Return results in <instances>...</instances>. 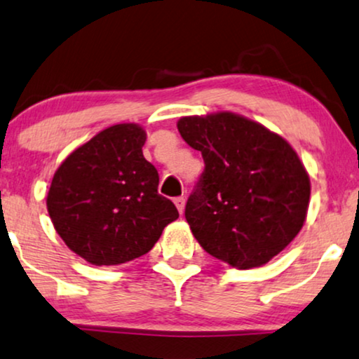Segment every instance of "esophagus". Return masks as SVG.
<instances>
[{"instance_id":"1","label":"esophagus","mask_w":359,"mask_h":359,"mask_svg":"<svg viewBox=\"0 0 359 359\" xmlns=\"http://www.w3.org/2000/svg\"><path fill=\"white\" fill-rule=\"evenodd\" d=\"M175 204H176V208H178L180 214H183V211H184V204H186V199H184L183 196L175 198Z\"/></svg>"}]
</instances>
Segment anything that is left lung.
I'll return each instance as SVG.
<instances>
[{
	"label": "left lung",
	"mask_w": 359,
	"mask_h": 359,
	"mask_svg": "<svg viewBox=\"0 0 359 359\" xmlns=\"http://www.w3.org/2000/svg\"><path fill=\"white\" fill-rule=\"evenodd\" d=\"M178 130L204 160L184 209L201 248L237 269L269 262L299 234L309 209L310 180L297 153L229 111L184 117Z\"/></svg>",
	"instance_id": "obj_1"
}]
</instances>
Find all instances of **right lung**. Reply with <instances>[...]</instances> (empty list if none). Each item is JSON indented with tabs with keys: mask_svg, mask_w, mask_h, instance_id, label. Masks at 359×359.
I'll use <instances>...</instances> for the list:
<instances>
[{
	"mask_svg": "<svg viewBox=\"0 0 359 359\" xmlns=\"http://www.w3.org/2000/svg\"><path fill=\"white\" fill-rule=\"evenodd\" d=\"M147 133L133 123L105 128L55 171L48 211L67 248L94 265H117L151 250L178 209L158 193L143 156Z\"/></svg>",
	"mask_w": 359,
	"mask_h": 359,
	"instance_id": "add662e5",
	"label": "right lung"
}]
</instances>
